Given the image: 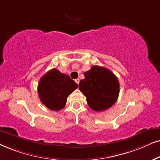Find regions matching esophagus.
<instances>
[{"instance_id":"obj_1","label":"esophagus","mask_w":160,"mask_h":160,"mask_svg":"<svg viewBox=\"0 0 160 160\" xmlns=\"http://www.w3.org/2000/svg\"><path fill=\"white\" fill-rule=\"evenodd\" d=\"M74 81L76 82V83H78V84H79L80 83V79L79 78H78V79H76V80H74Z\"/></svg>"}]
</instances>
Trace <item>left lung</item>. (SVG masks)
Returning a JSON list of instances; mask_svg holds the SVG:
<instances>
[{
	"mask_svg": "<svg viewBox=\"0 0 160 160\" xmlns=\"http://www.w3.org/2000/svg\"><path fill=\"white\" fill-rule=\"evenodd\" d=\"M79 89L86 97L90 108L97 112L108 109L116 103L119 94V82L116 76L106 68L93 66L84 73Z\"/></svg>",
	"mask_w": 160,
	"mask_h": 160,
	"instance_id": "1",
	"label": "left lung"
}]
</instances>
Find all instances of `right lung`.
<instances>
[{
	"label": "right lung",
	"instance_id": "add662e5",
	"mask_svg": "<svg viewBox=\"0 0 160 160\" xmlns=\"http://www.w3.org/2000/svg\"><path fill=\"white\" fill-rule=\"evenodd\" d=\"M78 87L69 75L56 69L47 72L40 79L38 93L42 103L51 110L58 111L64 108L67 97Z\"/></svg>",
	"mask_w": 160,
	"mask_h": 160
}]
</instances>
